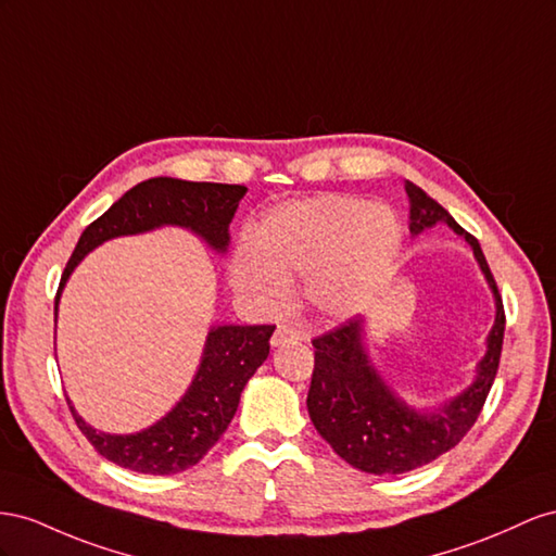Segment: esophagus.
<instances>
[{
    "instance_id": "esophagus-1",
    "label": "esophagus",
    "mask_w": 556,
    "mask_h": 556,
    "mask_svg": "<svg viewBox=\"0 0 556 556\" xmlns=\"http://www.w3.org/2000/svg\"><path fill=\"white\" fill-rule=\"evenodd\" d=\"M295 340H303V336H300V330L295 326H291V324H281V326H277L275 336H273V346H281V344L295 342Z\"/></svg>"
}]
</instances>
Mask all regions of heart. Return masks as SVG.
<instances>
[{
	"label": "heart",
	"instance_id": "b5f03b06",
	"mask_svg": "<svg viewBox=\"0 0 556 556\" xmlns=\"http://www.w3.org/2000/svg\"><path fill=\"white\" fill-rule=\"evenodd\" d=\"M403 244L401 218L387 204L324 195L269 214L256 240L237 247V287L279 303L289 277L307 275L305 295L326 316H354L382 293Z\"/></svg>",
	"mask_w": 556,
	"mask_h": 556
}]
</instances>
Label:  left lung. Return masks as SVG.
<instances>
[{
    "label": "left lung",
    "instance_id": "1",
    "mask_svg": "<svg viewBox=\"0 0 556 556\" xmlns=\"http://www.w3.org/2000/svg\"><path fill=\"white\" fill-rule=\"evenodd\" d=\"M409 200V232L419 235L435 224H447L470 244L475 261L496 300V319L486 338V354L475 368L472 384L435 409H415L399 399L363 344L361 316L314 338V372L307 393L309 419L319 435L349 466L372 475H401L435 462L456 447L478 421L498 370L505 312L494 275L480 242L450 216L445 207L405 181Z\"/></svg>",
    "mask_w": 556,
    "mask_h": 556
}]
</instances>
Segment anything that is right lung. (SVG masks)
Here are the masks:
<instances>
[{"label": "right lung", "mask_w": 556, "mask_h": 556, "mask_svg": "<svg viewBox=\"0 0 556 556\" xmlns=\"http://www.w3.org/2000/svg\"><path fill=\"white\" fill-rule=\"evenodd\" d=\"M244 193V186L172 177L137 184L84 230L60 279L55 319L60 293L74 267L86 258V253L114 237L179 226L202 237L214 251L226 253L230 220ZM273 332L275 326H214L204 342L200 368L184 399L144 431L130 435L102 433L78 417L67 399L74 421L90 445L121 468L147 475L181 472L195 466L226 433L247 382L269 354Z\"/></svg>", "instance_id": "1"}]
</instances>
